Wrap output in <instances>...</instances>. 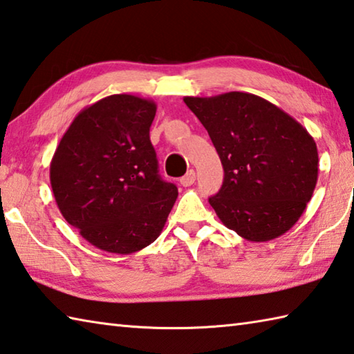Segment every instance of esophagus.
<instances>
[{
	"label": "esophagus",
	"mask_w": 354,
	"mask_h": 354,
	"mask_svg": "<svg viewBox=\"0 0 354 354\" xmlns=\"http://www.w3.org/2000/svg\"><path fill=\"white\" fill-rule=\"evenodd\" d=\"M194 182H196V171L194 169H189L182 178H180V185L182 186H191Z\"/></svg>",
	"instance_id": "obj_1"
}]
</instances>
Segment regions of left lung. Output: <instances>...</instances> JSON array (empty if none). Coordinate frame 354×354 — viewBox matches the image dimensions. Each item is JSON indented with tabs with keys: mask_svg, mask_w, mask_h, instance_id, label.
Listing matches in <instances>:
<instances>
[{
	"mask_svg": "<svg viewBox=\"0 0 354 354\" xmlns=\"http://www.w3.org/2000/svg\"><path fill=\"white\" fill-rule=\"evenodd\" d=\"M205 126L223 166L209 197L222 223L250 242L292 228L317 183V146L308 131L268 100L248 92L185 97Z\"/></svg>",
	"mask_w": 354,
	"mask_h": 354,
	"instance_id": "8db88e82",
	"label": "left lung"
}]
</instances>
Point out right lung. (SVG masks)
<instances>
[{
  "label": "right lung",
  "instance_id": "right-lung-1",
  "mask_svg": "<svg viewBox=\"0 0 354 354\" xmlns=\"http://www.w3.org/2000/svg\"><path fill=\"white\" fill-rule=\"evenodd\" d=\"M154 100L115 94L73 118L50 162L66 222L98 250L132 254L160 236L178 196L158 176L149 128Z\"/></svg>",
  "mask_w": 354,
  "mask_h": 354
}]
</instances>
